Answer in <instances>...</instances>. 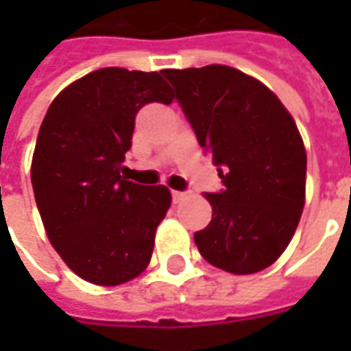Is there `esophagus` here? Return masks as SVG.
<instances>
[{
  "mask_svg": "<svg viewBox=\"0 0 351 351\" xmlns=\"http://www.w3.org/2000/svg\"><path fill=\"white\" fill-rule=\"evenodd\" d=\"M171 199H173V203H180L185 199V193L183 191H171Z\"/></svg>",
  "mask_w": 351,
  "mask_h": 351,
  "instance_id": "obj_1",
  "label": "esophagus"
}]
</instances>
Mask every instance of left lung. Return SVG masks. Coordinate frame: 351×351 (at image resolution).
Wrapping results in <instances>:
<instances>
[{"mask_svg":"<svg viewBox=\"0 0 351 351\" xmlns=\"http://www.w3.org/2000/svg\"><path fill=\"white\" fill-rule=\"evenodd\" d=\"M224 189L195 232L201 256L236 276L262 271L287 248L304 207L306 152L289 111L244 72L210 64L164 70Z\"/></svg>","mask_w":351,"mask_h":351,"instance_id":"8db88e82","label":"left lung"}]
</instances>
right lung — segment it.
Instances as JSON below:
<instances>
[{
    "label": "right lung",
    "instance_id": "right-lung-1",
    "mask_svg": "<svg viewBox=\"0 0 351 351\" xmlns=\"http://www.w3.org/2000/svg\"><path fill=\"white\" fill-rule=\"evenodd\" d=\"M171 99L158 72L101 68L48 107L31 166L34 199L50 244L89 283L121 285L150 263L171 193L128 182L121 166L141 107Z\"/></svg>",
    "mask_w": 351,
    "mask_h": 351
}]
</instances>
